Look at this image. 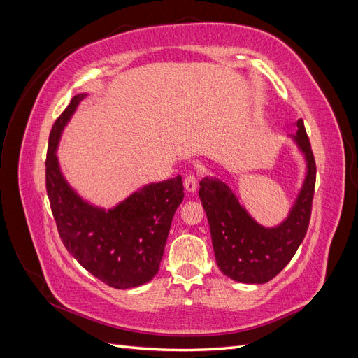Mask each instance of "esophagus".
I'll return each mask as SVG.
<instances>
[{
    "mask_svg": "<svg viewBox=\"0 0 358 358\" xmlns=\"http://www.w3.org/2000/svg\"><path fill=\"white\" fill-rule=\"evenodd\" d=\"M183 187H185V189L188 192H196L197 188H199V179H197V176H194V175L187 176L185 180H183Z\"/></svg>",
    "mask_w": 358,
    "mask_h": 358,
    "instance_id": "1",
    "label": "esophagus"
}]
</instances>
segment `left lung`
Instances as JSON below:
<instances>
[{
  "label": "left lung",
  "instance_id": "1",
  "mask_svg": "<svg viewBox=\"0 0 358 358\" xmlns=\"http://www.w3.org/2000/svg\"><path fill=\"white\" fill-rule=\"evenodd\" d=\"M291 136L306 159V178L284 222L272 229L259 225L224 182L204 178L199 196L210 227L216 264L237 282L266 284L294 257L309 227L317 166L301 119Z\"/></svg>",
  "mask_w": 358,
  "mask_h": 358
}]
</instances>
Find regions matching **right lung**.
<instances>
[{
    "mask_svg": "<svg viewBox=\"0 0 358 358\" xmlns=\"http://www.w3.org/2000/svg\"><path fill=\"white\" fill-rule=\"evenodd\" d=\"M85 96H73L49 136L46 191L50 209L64 246L83 268L112 288H134L158 272L173 215L183 200L182 178L149 183L109 210L82 200L62 176L57 146Z\"/></svg>",
    "mask_w": 358,
    "mask_h": 358,
    "instance_id": "add662e5",
    "label": "right lung"
}]
</instances>
